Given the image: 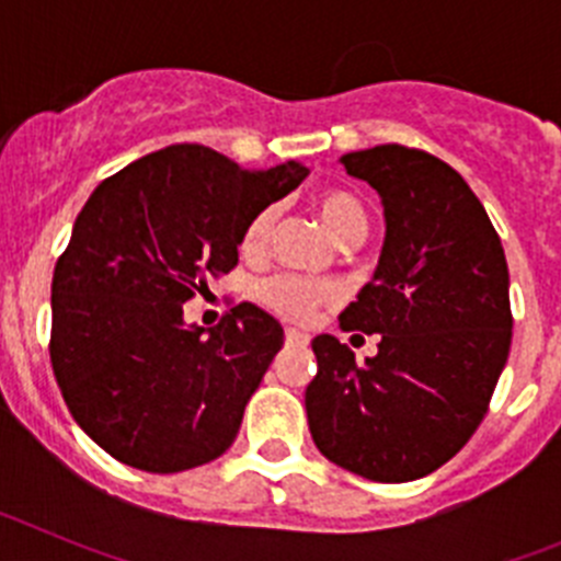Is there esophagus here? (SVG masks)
Segmentation results:
<instances>
[{
	"label": "esophagus",
	"instance_id": "obj_1",
	"mask_svg": "<svg viewBox=\"0 0 561 561\" xmlns=\"http://www.w3.org/2000/svg\"><path fill=\"white\" fill-rule=\"evenodd\" d=\"M306 342H309V336H306L304 331L286 329V345H295V348H300V345H306Z\"/></svg>",
	"mask_w": 561,
	"mask_h": 561
}]
</instances>
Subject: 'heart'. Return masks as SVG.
Returning a JSON list of instances; mask_svg holds the SVG:
<instances>
[{
	"label": "heart",
	"mask_w": 561,
	"mask_h": 561,
	"mask_svg": "<svg viewBox=\"0 0 561 561\" xmlns=\"http://www.w3.org/2000/svg\"><path fill=\"white\" fill-rule=\"evenodd\" d=\"M314 210L323 219V225L340 238L342 244H351L365 232L368 227V213L365 205L356 199L354 193L345 187H320L314 193ZM277 225V207H261V210L247 221L238 250L247 257H264L270 250V241L275 236ZM255 297L261 306L275 311L277 317L291 320V323H309L311 317L323 306H331L336 300V289L331 284H320V280H309L300 275H272L261 280L255 289Z\"/></svg>",
	"instance_id": "1"
}]
</instances>
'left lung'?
Returning <instances> with one entry per match:
<instances>
[{
    "instance_id": "obj_1",
    "label": "left lung",
    "mask_w": 561,
    "mask_h": 561,
    "mask_svg": "<svg viewBox=\"0 0 561 561\" xmlns=\"http://www.w3.org/2000/svg\"><path fill=\"white\" fill-rule=\"evenodd\" d=\"M385 205V247L342 331L381 334L359 362L336 336L311 342L306 413L331 463L408 483L463 449L489 413L512 348L508 264L463 176L433 153L376 146L342 157Z\"/></svg>"
}]
</instances>
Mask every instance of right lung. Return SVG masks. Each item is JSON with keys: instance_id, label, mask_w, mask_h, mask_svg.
<instances>
[{"instance_id": "add662e5", "label": "right lung", "mask_w": 561, "mask_h": 561, "mask_svg": "<svg viewBox=\"0 0 561 561\" xmlns=\"http://www.w3.org/2000/svg\"><path fill=\"white\" fill-rule=\"evenodd\" d=\"M306 173L244 171L185 142L89 196L53 272L49 362L72 419L112 458L173 474L230 449L284 329L238 304L205 334L187 329L182 304L236 270L247 221Z\"/></svg>"}]
</instances>
